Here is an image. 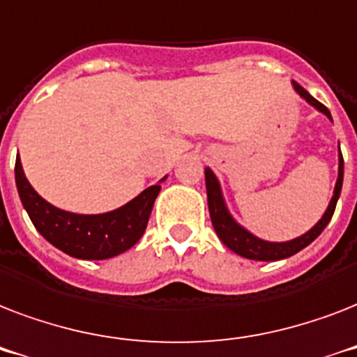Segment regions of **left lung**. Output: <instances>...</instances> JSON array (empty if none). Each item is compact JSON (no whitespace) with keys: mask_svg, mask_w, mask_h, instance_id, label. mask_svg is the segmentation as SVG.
I'll return each instance as SVG.
<instances>
[{"mask_svg":"<svg viewBox=\"0 0 357 357\" xmlns=\"http://www.w3.org/2000/svg\"><path fill=\"white\" fill-rule=\"evenodd\" d=\"M293 85L300 96L305 98L313 107H317L321 113H324L328 119L332 120V114H330L326 105H322L319 100H315V98L311 96L304 86H300L296 81H293ZM341 187H343V155L339 153V178L337 183H335V190H333L332 202H330V206H328L324 217L317 222L315 228H311L307 234L302 235V237L298 238H294V241H289V243H266V241H261V238L248 234L246 229L241 228L234 218L229 217L228 209L224 206L222 195H220V187H218V181L217 178H215V174H213L209 168L206 170L207 206H209V215H211L213 228H215L217 235L220 237V241H222L231 252L243 255L246 259L255 261L285 259V257H291L293 254H296V252H300L302 248H305L310 243H313V241L322 234V229L326 228L328 222L332 220L335 206H337L339 195H341Z\"/></svg>","mask_w":357,"mask_h":357,"instance_id":"obj_1","label":"left lung"}]
</instances>
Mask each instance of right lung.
I'll return each mask as SVG.
<instances>
[{
    "instance_id": "add662e5",
    "label": "right lung",
    "mask_w": 357,
    "mask_h": 357,
    "mask_svg": "<svg viewBox=\"0 0 357 357\" xmlns=\"http://www.w3.org/2000/svg\"><path fill=\"white\" fill-rule=\"evenodd\" d=\"M20 200L31 222L46 241L79 259H109L133 246L148 226L161 185H151L135 200L103 215H75L47 204L24 176L20 157L14 165Z\"/></svg>"
}]
</instances>
